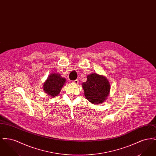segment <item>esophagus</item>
<instances>
[{
	"mask_svg": "<svg viewBox=\"0 0 156 156\" xmlns=\"http://www.w3.org/2000/svg\"><path fill=\"white\" fill-rule=\"evenodd\" d=\"M73 83H76V84H77V83H78V82H79V81H78V80H75L74 81H73Z\"/></svg>",
	"mask_w": 156,
	"mask_h": 156,
	"instance_id": "34e87169",
	"label": "esophagus"
}]
</instances>
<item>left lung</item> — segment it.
Listing matches in <instances>:
<instances>
[{
    "label": "left lung",
    "instance_id": "8db88e82",
    "mask_svg": "<svg viewBox=\"0 0 156 156\" xmlns=\"http://www.w3.org/2000/svg\"><path fill=\"white\" fill-rule=\"evenodd\" d=\"M87 99L94 104L102 103L110 92V84L106 78L97 74L88 75L87 81L82 83Z\"/></svg>",
    "mask_w": 156,
    "mask_h": 156
}]
</instances>
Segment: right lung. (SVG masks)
Masks as SVG:
<instances>
[{
  "label": "right lung",
  "mask_w": 156,
  "mask_h": 156,
  "mask_svg": "<svg viewBox=\"0 0 156 156\" xmlns=\"http://www.w3.org/2000/svg\"><path fill=\"white\" fill-rule=\"evenodd\" d=\"M65 82L66 79L61 78L60 75L51 74L45 82L43 89L51 97L57 96Z\"/></svg>",
  "instance_id": "add662e5"
}]
</instances>
